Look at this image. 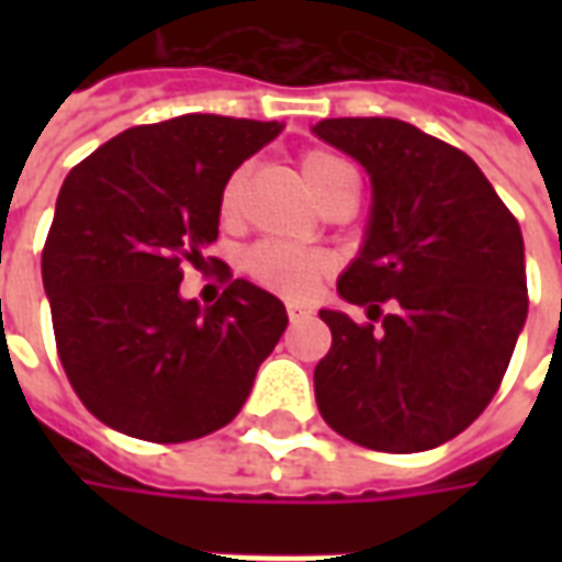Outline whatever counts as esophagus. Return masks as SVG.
<instances>
[{"label": "esophagus", "instance_id": "34e87169", "mask_svg": "<svg viewBox=\"0 0 562 562\" xmlns=\"http://www.w3.org/2000/svg\"><path fill=\"white\" fill-rule=\"evenodd\" d=\"M285 313H289V318H292V322H301V318L310 316L313 310H310L306 304H297V301H289V304H285Z\"/></svg>", "mask_w": 562, "mask_h": 562}]
</instances>
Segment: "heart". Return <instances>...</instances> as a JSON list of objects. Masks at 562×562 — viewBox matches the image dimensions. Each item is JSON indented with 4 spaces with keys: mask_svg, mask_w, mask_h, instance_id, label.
Wrapping results in <instances>:
<instances>
[{
    "mask_svg": "<svg viewBox=\"0 0 562 562\" xmlns=\"http://www.w3.org/2000/svg\"><path fill=\"white\" fill-rule=\"evenodd\" d=\"M301 171H304L306 186L316 192L318 201L330 198L342 183L355 180V171L349 161H342L334 153L325 149H306L301 156ZM246 168L237 171L225 180L220 192V216L222 222L237 220L240 210V192H244ZM240 268L246 270V277L258 285H265L270 292L289 294V297H304L313 282L322 277L325 270V258L313 256V252H301L292 246L282 244H256L249 246L240 258Z\"/></svg>",
    "mask_w": 562,
    "mask_h": 562,
    "instance_id": "1",
    "label": "heart"
}]
</instances>
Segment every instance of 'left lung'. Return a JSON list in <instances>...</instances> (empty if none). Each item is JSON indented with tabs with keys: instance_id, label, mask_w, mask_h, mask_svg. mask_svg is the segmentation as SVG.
Listing matches in <instances>:
<instances>
[{
	"instance_id": "1",
	"label": "left lung",
	"mask_w": 562,
	"mask_h": 562,
	"mask_svg": "<svg viewBox=\"0 0 562 562\" xmlns=\"http://www.w3.org/2000/svg\"><path fill=\"white\" fill-rule=\"evenodd\" d=\"M318 138L370 173L361 256L337 292L382 330L322 310L330 352L316 364L322 418L373 451H427L494 401L527 322L524 237L482 168L389 116L322 120Z\"/></svg>"
}]
</instances>
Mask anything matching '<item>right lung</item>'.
<instances>
[{
  "instance_id": "obj_1",
  "label": "right lung",
  "mask_w": 562,
  "mask_h": 562,
  "mask_svg": "<svg viewBox=\"0 0 562 562\" xmlns=\"http://www.w3.org/2000/svg\"><path fill=\"white\" fill-rule=\"evenodd\" d=\"M280 123L186 114L126 128L71 168L42 280L56 352L99 422L147 442H189L240 413L285 306L228 280L213 306L180 297L183 265L220 237V192Z\"/></svg>"
}]
</instances>
